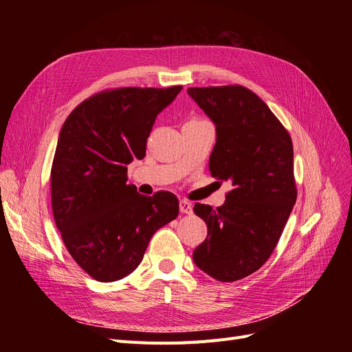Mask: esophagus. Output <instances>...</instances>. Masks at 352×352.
I'll use <instances>...</instances> for the list:
<instances>
[{
	"mask_svg": "<svg viewBox=\"0 0 352 352\" xmlns=\"http://www.w3.org/2000/svg\"><path fill=\"white\" fill-rule=\"evenodd\" d=\"M179 208H180V212H182V214H192V204H190V202H188V201H185V199L179 202Z\"/></svg>",
	"mask_w": 352,
	"mask_h": 352,
	"instance_id": "34e87169",
	"label": "esophagus"
}]
</instances>
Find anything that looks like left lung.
Masks as SVG:
<instances>
[{
	"mask_svg": "<svg viewBox=\"0 0 352 352\" xmlns=\"http://www.w3.org/2000/svg\"><path fill=\"white\" fill-rule=\"evenodd\" d=\"M188 95L216 126L211 176L232 184L221 207L195 204L208 233L192 258L212 279L235 282L267 261L295 206L292 141L247 88H188Z\"/></svg>",
	"mask_w": 352,
	"mask_h": 352,
	"instance_id": "1",
	"label": "left lung"
}]
</instances>
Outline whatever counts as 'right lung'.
Masks as SVG:
<instances>
[{
  "label": "right lung",
  "mask_w": 352,
  "mask_h": 352,
  "mask_svg": "<svg viewBox=\"0 0 352 352\" xmlns=\"http://www.w3.org/2000/svg\"><path fill=\"white\" fill-rule=\"evenodd\" d=\"M182 87L97 94L63 124L51 168V201L67 251L91 278L114 282L141 264L154 233L179 214L177 198L126 185L127 164L145 157L157 116Z\"/></svg>",
  "instance_id": "obj_1"
}]
</instances>
